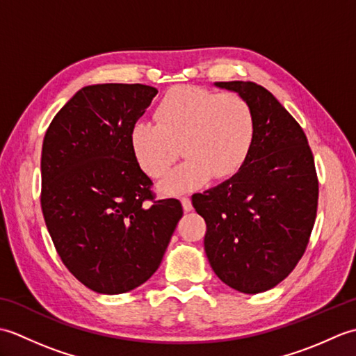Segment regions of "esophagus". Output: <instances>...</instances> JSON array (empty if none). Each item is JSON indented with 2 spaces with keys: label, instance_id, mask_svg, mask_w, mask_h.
<instances>
[{
  "label": "esophagus",
  "instance_id": "obj_1",
  "mask_svg": "<svg viewBox=\"0 0 356 356\" xmlns=\"http://www.w3.org/2000/svg\"><path fill=\"white\" fill-rule=\"evenodd\" d=\"M180 202H182V207H184V209L186 211V213H190V211L193 209L191 199L190 197H182V199H180Z\"/></svg>",
  "mask_w": 356,
  "mask_h": 356
}]
</instances>
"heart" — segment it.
<instances>
[{
	"instance_id": "1",
	"label": "heart",
	"mask_w": 356,
	"mask_h": 356,
	"mask_svg": "<svg viewBox=\"0 0 356 356\" xmlns=\"http://www.w3.org/2000/svg\"><path fill=\"white\" fill-rule=\"evenodd\" d=\"M154 119L133 125L131 149L140 168L159 179L176 162L180 145L186 159L162 182L168 194L194 190L211 177L229 179L252 153L255 115L237 93L176 87L157 104Z\"/></svg>"
}]
</instances>
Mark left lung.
Listing matches in <instances>:
<instances>
[{
  "mask_svg": "<svg viewBox=\"0 0 356 356\" xmlns=\"http://www.w3.org/2000/svg\"><path fill=\"white\" fill-rule=\"evenodd\" d=\"M243 96L257 122L241 170L193 195L207 222L205 252L223 283L243 293L277 286L303 257L318 208V177L303 128L255 82H217Z\"/></svg>",
  "mask_w": 356,
  "mask_h": 356,
  "instance_id": "1",
  "label": "left lung"
}]
</instances>
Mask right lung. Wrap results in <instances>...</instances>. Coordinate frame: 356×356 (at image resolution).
<instances>
[{"label": "right lung", "instance_id": "add662e5", "mask_svg": "<svg viewBox=\"0 0 356 356\" xmlns=\"http://www.w3.org/2000/svg\"><path fill=\"white\" fill-rule=\"evenodd\" d=\"M156 95L143 84L84 87L44 136V220L65 268L95 292L145 283L184 216L177 199H156L131 149V128Z\"/></svg>", "mask_w": 356, "mask_h": 356}]
</instances>
